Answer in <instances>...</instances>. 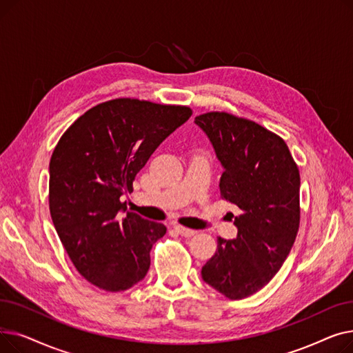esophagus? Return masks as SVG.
<instances>
[{
    "label": "esophagus",
    "mask_w": 353,
    "mask_h": 353,
    "mask_svg": "<svg viewBox=\"0 0 353 353\" xmlns=\"http://www.w3.org/2000/svg\"><path fill=\"white\" fill-rule=\"evenodd\" d=\"M174 230H176L180 236H183V237H192V236L196 234L194 230L188 229V228H184V226H180V225H176V226H174Z\"/></svg>",
    "instance_id": "obj_1"
}]
</instances>
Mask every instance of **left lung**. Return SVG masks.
Wrapping results in <instances>:
<instances>
[{
	"mask_svg": "<svg viewBox=\"0 0 353 353\" xmlns=\"http://www.w3.org/2000/svg\"><path fill=\"white\" fill-rule=\"evenodd\" d=\"M223 165L220 197L240 209L237 236L217 237L201 277L228 299L261 290L279 272L301 223V174L285 140L263 125L225 111L196 116Z\"/></svg>",
	"mask_w": 353,
	"mask_h": 353,
	"instance_id": "8db88e82",
	"label": "left lung"
}]
</instances>
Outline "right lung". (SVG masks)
Returning a JSON list of instances; mask_svg holds the SVG:
<instances>
[{
  "mask_svg": "<svg viewBox=\"0 0 353 353\" xmlns=\"http://www.w3.org/2000/svg\"><path fill=\"white\" fill-rule=\"evenodd\" d=\"M188 105L114 99L74 121L50 160L48 205L55 230L79 273L105 292L139 283L165 226L125 212L120 197L160 143L186 123Z\"/></svg>",
  "mask_w": 353,
  "mask_h": 353,
  "instance_id": "add662e5",
  "label": "right lung"
}]
</instances>
